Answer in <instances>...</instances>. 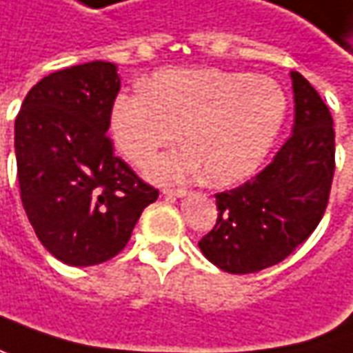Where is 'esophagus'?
<instances>
[{
	"instance_id": "34e87169",
	"label": "esophagus",
	"mask_w": 353,
	"mask_h": 353,
	"mask_svg": "<svg viewBox=\"0 0 353 353\" xmlns=\"http://www.w3.org/2000/svg\"><path fill=\"white\" fill-rule=\"evenodd\" d=\"M163 194L170 197H183V196H188V190H185V188H176V190L165 188V190H163Z\"/></svg>"
}]
</instances>
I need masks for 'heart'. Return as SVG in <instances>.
<instances>
[{"mask_svg": "<svg viewBox=\"0 0 353 353\" xmlns=\"http://www.w3.org/2000/svg\"><path fill=\"white\" fill-rule=\"evenodd\" d=\"M285 94L265 75L221 70L157 73L148 92L115 97L112 135L134 165L150 163L179 132L188 148L150 168L157 181H176L205 170L212 183L248 177L268 156L285 117Z\"/></svg>", "mask_w": 353, "mask_h": 353, "instance_id": "b5f03b06", "label": "heart"}]
</instances>
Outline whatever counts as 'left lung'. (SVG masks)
I'll use <instances>...</instances> for the list:
<instances>
[{"instance_id":"1","label":"left lung","mask_w":353,"mask_h":353,"mask_svg":"<svg viewBox=\"0 0 353 353\" xmlns=\"http://www.w3.org/2000/svg\"><path fill=\"white\" fill-rule=\"evenodd\" d=\"M294 134L258 176L216 194L218 221L199 250L219 270L254 274L280 263L312 236L327 208L336 170L334 119L298 72Z\"/></svg>"}]
</instances>
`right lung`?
Returning <instances> with one entry per match:
<instances>
[{
  "label": "right lung",
  "mask_w": 353,
  "mask_h": 353,
  "mask_svg": "<svg viewBox=\"0 0 353 353\" xmlns=\"http://www.w3.org/2000/svg\"><path fill=\"white\" fill-rule=\"evenodd\" d=\"M119 92L115 63L90 61L46 75L15 117L21 203L35 236L68 265L117 256L159 196L108 137Z\"/></svg>",
  "instance_id": "obj_1"
}]
</instances>
